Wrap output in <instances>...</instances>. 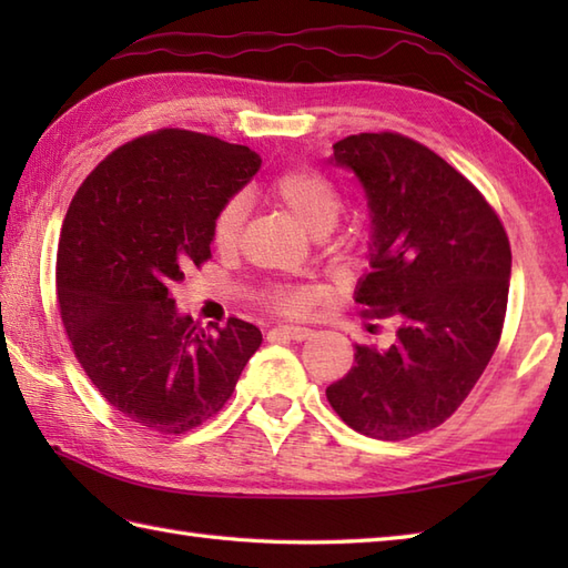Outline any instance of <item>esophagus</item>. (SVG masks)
Wrapping results in <instances>:
<instances>
[{
    "label": "esophagus",
    "mask_w": 568,
    "mask_h": 568,
    "mask_svg": "<svg viewBox=\"0 0 568 568\" xmlns=\"http://www.w3.org/2000/svg\"><path fill=\"white\" fill-rule=\"evenodd\" d=\"M277 336H285V339H293V342H303L312 334V329L307 327H297V324H277L273 329Z\"/></svg>",
    "instance_id": "34e87169"
}]
</instances>
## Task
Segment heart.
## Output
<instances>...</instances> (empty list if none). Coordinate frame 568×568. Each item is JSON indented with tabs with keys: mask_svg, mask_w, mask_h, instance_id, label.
Masks as SVG:
<instances>
[{
	"mask_svg": "<svg viewBox=\"0 0 568 568\" xmlns=\"http://www.w3.org/2000/svg\"><path fill=\"white\" fill-rule=\"evenodd\" d=\"M273 195L281 200L295 220L303 224L312 234H324L334 226L339 216V195L327 178L307 168L297 171H285L273 180ZM246 220V200L232 197L226 200L220 212L214 214L212 222V239L216 246H232L241 234V224ZM277 305L285 310H305L312 295L305 291H283L275 295Z\"/></svg>",
	"mask_w": 568,
	"mask_h": 568,
	"instance_id": "obj_1",
	"label": "heart"
}]
</instances>
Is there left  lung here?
<instances>
[{"label":"left lung","instance_id":"left-lung-1","mask_svg":"<svg viewBox=\"0 0 568 568\" xmlns=\"http://www.w3.org/2000/svg\"><path fill=\"white\" fill-rule=\"evenodd\" d=\"M332 165L364 187L371 273L356 303L400 322L390 346H356V364L327 388L348 427L407 439L439 427L496 352L513 256L484 195L422 143L358 134L334 143Z\"/></svg>","mask_w":568,"mask_h":568}]
</instances>
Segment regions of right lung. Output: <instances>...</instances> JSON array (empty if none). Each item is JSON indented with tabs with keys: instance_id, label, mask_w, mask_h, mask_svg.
I'll list each match as a JSON object with an SVG mask.
<instances>
[{
	"instance_id": "1",
	"label": "right lung",
	"mask_w": 568,
	"mask_h": 568,
	"mask_svg": "<svg viewBox=\"0 0 568 568\" xmlns=\"http://www.w3.org/2000/svg\"><path fill=\"white\" fill-rule=\"evenodd\" d=\"M261 155L185 129L141 136L94 168L58 244V305L94 388L136 425L183 434L220 413L263 336L232 317L204 332L173 287L210 258L212 222Z\"/></svg>"
}]
</instances>
